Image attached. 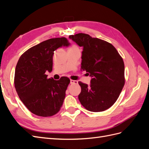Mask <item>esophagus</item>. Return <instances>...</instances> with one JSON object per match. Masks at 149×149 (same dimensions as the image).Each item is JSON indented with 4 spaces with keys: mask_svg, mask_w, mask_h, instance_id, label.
I'll list each match as a JSON object with an SVG mask.
<instances>
[{
    "mask_svg": "<svg viewBox=\"0 0 149 149\" xmlns=\"http://www.w3.org/2000/svg\"><path fill=\"white\" fill-rule=\"evenodd\" d=\"M70 84H78V81L76 80H70Z\"/></svg>",
    "mask_w": 149,
    "mask_h": 149,
    "instance_id": "esophagus-1",
    "label": "esophagus"
}]
</instances>
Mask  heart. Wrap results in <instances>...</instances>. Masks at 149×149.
<instances>
[{"instance_id": "heart-1", "label": "heart", "mask_w": 149, "mask_h": 149, "mask_svg": "<svg viewBox=\"0 0 149 149\" xmlns=\"http://www.w3.org/2000/svg\"><path fill=\"white\" fill-rule=\"evenodd\" d=\"M70 49H76V50H79V47H78V45H76L74 44L71 46Z\"/></svg>"}]
</instances>
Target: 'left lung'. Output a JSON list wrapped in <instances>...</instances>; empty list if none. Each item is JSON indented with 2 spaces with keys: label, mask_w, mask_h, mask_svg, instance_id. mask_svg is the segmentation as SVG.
I'll return each instance as SVG.
<instances>
[{
  "label": "left lung",
  "mask_w": 149,
  "mask_h": 149,
  "mask_svg": "<svg viewBox=\"0 0 149 149\" xmlns=\"http://www.w3.org/2000/svg\"><path fill=\"white\" fill-rule=\"evenodd\" d=\"M69 38L83 47V71L92 79L91 84L79 81L81 91L78 99L87 110L101 112L109 109L119 97L124 84V63L112 44L85 33L70 35Z\"/></svg>",
  "instance_id": "8db88e82"
}]
</instances>
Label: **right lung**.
Here are the masks:
<instances>
[{
  "label": "right lung",
  "instance_id": "add662e5",
  "mask_svg": "<svg viewBox=\"0 0 149 149\" xmlns=\"http://www.w3.org/2000/svg\"><path fill=\"white\" fill-rule=\"evenodd\" d=\"M70 44L65 37L48 39L29 48L18 61L15 88L20 100L33 114L49 117L60 110L70 80L65 76L57 81L47 78L45 72L52 71L55 50Z\"/></svg>",
  "mask_w": 149,
  "mask_h": 149
}]
</instances>
